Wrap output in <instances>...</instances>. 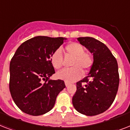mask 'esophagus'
I'll return each mask as SVG.
<instances>
[{"mask_svg": "<svg viewBox=\"0 0 130 130\" xmlns=\"http://www.w3.org/2000/svg\"><path fill=\"white\" fill-rule=\"evenodd\" d=\"M65 86H68L69 85V84H70V83H69V82H67V81H65Z\"/></svg>", "mask_w": 130, "mask_h": 130, "instance_id": "esophagus-1", "label": "esophagus"}]
</instances>
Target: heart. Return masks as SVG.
Returning a JSON list of instances; mask_svg holds the SVG:
<instances>
[{
  "label": "heart",
  "mask_w": 130,
  "mask_h": 130,
  "mask_svg": "<svg viewBox=\"0 0 130 130\" xmlns=\"http://www.w3.org/2000/svg\"><path fill=\"white\" fill-rule=\"evenodd\" d=\"M67 57H72L69 69H63L57 73L59 79L68 82H73L83 75L82 71H87L93 64V57L90 53L85 52L84 47L77 42H71L65 47ZM51 63L55 69H60L63 67V57L60 49L55 50L51 56Z\"/></svg>",
  "instance_id": "b5f03b06"
}]
</instances>
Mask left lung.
I'll use <instances>...</instances> for the list:
<instances>
[{
    "label": "left lung",
    "instance_id": "left-lung-1",
    "mask_svg": "<svg viewBox=\"0 0 130 130\" xmlns=\"http://www.w3.org/2000/svg\"><path fill=\"white\" fill-rule=\"evenodd\" d=\"M77 40L93 53L94 62L88 76L76 83L72 103L79 113L94 116L107 111L115 100L119 83L118 65L110 50L101 41L91 37Z\"/></svg>",
    "mask_w": 130,
    "mask_h": 130
}]
</instances>
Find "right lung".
<instances>
[{
  "instance_id": "obj_1",
  "label": "right lung",
  "mask_w": 130,
  "mask_h": 130,
  "mask_svg": "<svg viewBox=\"0 0 130 130\" xmlns=\"http://www.w3.org/2000/svg\"><path fill=\"white\" fill-rule=\"evenodd\" d=\"M65 38L36 36L21 44L10 63L9 90L17 107L33 116L53 109L57 95L65 88L61 79H49L55 73L52 53Z\"/></svg>"
}]
</instances>
